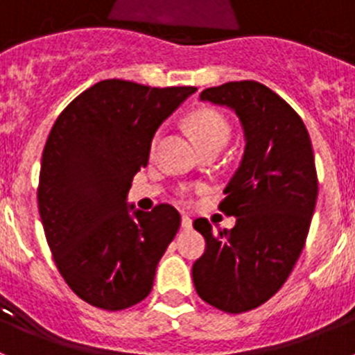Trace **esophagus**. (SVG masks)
Returning <instances> with one entry per match:
<instances>
[{
	"label": "esophagus",
	"mask_w": 355,
	"mask_h": 355,
	"mask_svg": "<svg viewBox=\"0 0 355 355\" xmlns=\"http://www.w3.org/2000/svg\"><path fill=\"white\" fill-rule=\"evenodd\" d=\"M181 227H183L184 231H190V229H192V218L187 215L181 216Z\"/></svg>",
	"instance_id": "esophagus-1"
}]
</instances>
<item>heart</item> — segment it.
<instances>
[{"label": "heart", "instance_id": "obj_1", "mask_svg": "<svg viewBox=\"0 0 355 355\" xmlns=\"http://www.w3.org/2000/svg\"><path fill=\"white\" fill-rule=\"evenodd\" d=\"M188 130L199 144V147L211 146V144H222L224 146L229 139V124L225 119L222 117L215 110H197L188 117ZM156 142H158V133L155 135L150 147L155 149ZM181 199L188 200L190 196L187 192H181Z\"/></svg>", "mask_w": 355, "mask_h": 355}]
</instances>
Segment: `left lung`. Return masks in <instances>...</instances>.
Listing matches in <instances>:
<instances>
[{
    "label": "left lung",
    "instance_id": "8db88e82",
    "mask_svg": "<svg viewBox=\"0 0 355 355\" xmlns=\"http://www.w3.org/2000/svg\"><path fill=\"white\" fill-rule=\"evenodd\" d=\"M200 101L233 110L245 150L218 205L236 216L234 227L213 233L206 218L193 222L206 240L193 286L209 306L238 315L274 297L302 252L318 196L315 156L299 114L258 81L211 87Z\"/></svg>",
    "mask_w": 355,
    "mask_h": 355
}]
</instances>
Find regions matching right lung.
Instances as JSON below:
<instances>
[{
    "label": "right lung",
    "mask_w": 355,
    "mask_h": 355,
    "mask_svg": "<svg viewBox=\"0 0 355 355\" xmlns=\"http://www.w3.org/2000/svg\"><path fill=\"white\" fill-rule=\"evenodd\" d=\"M196 90L105 80L53 124L40 163V220L56 268L90 306L121 311L153 290L181 216L171 205L131 213L128 192L159 124Z\"/></svg>",
    "instance_id": "right-lung-1"
}]
</instances>
